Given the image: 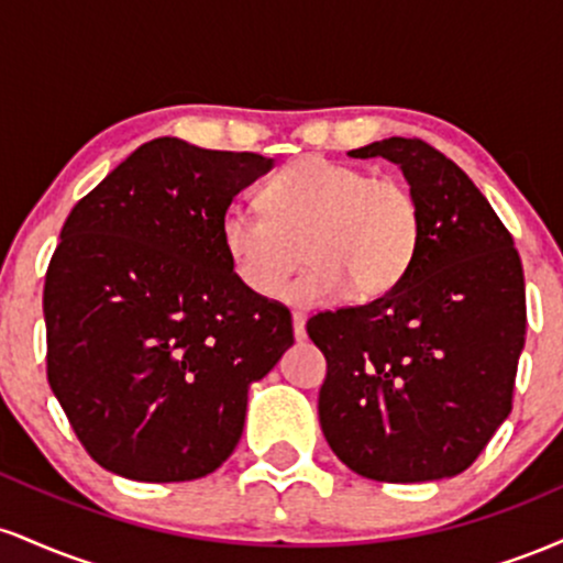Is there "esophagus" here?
Returning <instances> with one entry per match:
<instances>
[{"mask_svg": "<svg viewBox=\"0 0 563 563\" xmlns=\"http://www.w3.org/2000/svg\"><path fill=\"white\" fill-rule=\"evenodd\" d=\"M294 335L296 341L307 339V318L301 312H294Z\"/></svg>", "mask_w": 563, "mask_h": 563, "instance_id": "obj_1", "label": "esophagus"}]
</instances>
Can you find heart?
I'll return each mask as SVG.
<instances>
[{
    "instance_id": "b5f03b06",
    "label": "heart",
    "mask_w": 563,
    "mask_h": 563,
    "mask_svg": "<svg viewBox=\"0 0 563 563\" xmlns=\"http://www.w3.org/2000/svg\"><path fill=\"white\" fill-rule=\"evenodd\" d=\"M262 211L232 206L219 235L232 273L260 296H275L301 257L309 269L283 290L294 303L376 301L410 273L421 245V206L410 187L357 166L307 156L262 190Z\"/></svg>"
}]
</instances>
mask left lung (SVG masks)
Returning <instances> with one entry per match:
<instances>
[{
    "instance_id": "8db88e82",
    "label": "left lung",
    "mask_w": 563,
    "mask_h": 563,
    "mask_svg": "<svg viewBox=\"0 0 563 563\" xmlns=\"http://www.w3.org/2000/svg\"><path fill=\"white\" fill-rule=\"evenodd\" d=\"M402 169L421 245L397 288L307 322L325 354L318 412L331 450L365 479L461 474L508 418L525 349V269L468 174L423 140L349 151Z\"/></svg>"
}]
</instances>
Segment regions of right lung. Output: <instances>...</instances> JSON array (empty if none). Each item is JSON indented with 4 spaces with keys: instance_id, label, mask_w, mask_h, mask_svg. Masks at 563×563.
I'll use <instances>...</instances> for the list:
<instances>
[{
    "instance_id": "right-lung-1",
    "label": "right lung",
    "mask_w": 563,
    "mask_h": 563,
    "mask_svg": "<svg viewBox=\"0 0 563 563\" xmlns=\"http://www.w3.org/2000/svg\"><path fill=\"white\" fill-rule=\"evenodd\" d=\"M269 169L158 137L68 214L44 280L47 378L102 468L190 482L235 450L249 386L294 344L288 309L238 280L219 235Z\"/></svg>"
}]
</instances>
